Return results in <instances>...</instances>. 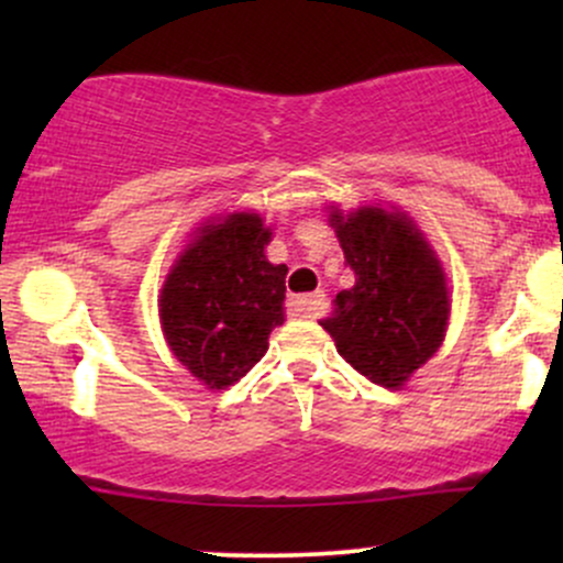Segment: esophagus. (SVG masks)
Returning <instances> with one entry per match:
<instances>
[{
    "mask_svg": "<svg viewBox=\"0 0 563 563\" xmlns=\"http://www.w3.org/2000/svg\"><path fill=\"white\" fill-rule=\"evenodd\" d=\"M290 312L296 314V318H318L320 309L325 307V296L322 294H303V296H294V299L288 301Z\"/></svg>",
    "mask_w": 563,
    "mask_h": 563,
    "instance_id": "esophagus-1",
    "label": "esophagus"
}]
</instances>
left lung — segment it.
Listing matches in <instances>:
<instances>
[{
  "label": "left lung",
  "mask_w": 563,
  "mask_h": 563,
  "mask_svg": "<svg viewBox=\"0 0 563 563\" xmlns=\"http://www.w3.org/2000/svg\"><path fill=\"white\" fill-rule=\"evenodd\" d=\"M354 286L339 290L331 333L341 357L373 384L399 389L434 357L448 333L450 290L434 249L402 211L360 206L331 211Z\"/></svg>",
  "instance_id": "8db88e82"
}]
</instances>
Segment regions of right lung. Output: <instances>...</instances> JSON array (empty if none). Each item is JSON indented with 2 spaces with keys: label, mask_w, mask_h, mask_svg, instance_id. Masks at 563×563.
<instances>
[{
  "label": "right lung",
  "mask_w": 563,
  "mask_h": 563,
  "mask_svg": "<svg viewBox=\"0 0 563 563\" xmlns=\"http://www.w3.org/2000/svg\"><path fill=\"white\" fill-rule=\"evenodd\" d=\"M269 241L273 230L260 214L209 219L161 288L166 344L209 389L241 380L264 357L273 328L286 320L288 267L267 262Z\"/></svg>",
  "instance_id": "1"
}]
</instances>
